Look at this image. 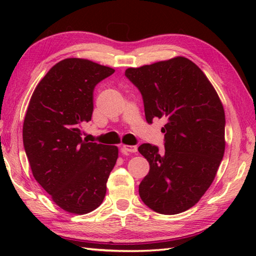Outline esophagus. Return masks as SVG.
<instances>
[{
	"label": "esophagus",
	"mask_w": 256,
	"mask_h": 256,
	"mask_svg": "<svg viewBox=\"0 0 256 256\" xmlns=\"http://www.w3.org/2000/svg\"><path fill=\"white\" fill-rule=\"evenodd\" d=\"M122 153L123 154H128V153H136L138 148L134 145H123L122 146Z\"/></svg>",
	"instance_id": "34e87169"
}]
</instances>
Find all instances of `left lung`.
Wrapping results in <instances>:
<instances>
[{"label":"left lung","mask_w":256,"mask_h":256,"mask_svg":"<svg viewBox=\"0 0 256 256\" xmlns=\"http://www.w3.org/2000/svg\"><path fill=\"white\" fill-rule=\"evenodd\" d=\"M125 76L143 96L148 123L166 121L164 152L148 143L138 148L150 162L140 197L158 214H180L204 194L224 158V106L202 70L182 56L128 68Z\"/></svg>","instance_id":"1"}]
</instances>
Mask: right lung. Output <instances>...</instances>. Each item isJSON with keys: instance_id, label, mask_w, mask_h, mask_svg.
<instances>
[{"instance_id": "1", "label": "right lung", "mask_w": 256, "mask_h": 256, "mask_svg": "<svg viewBox=\"0 0 256 256\" xmlns=\"http://www.w3.org/2000/svg\"><path fill=\"white\" fill-rule=\"evenodd\" d=\"M113 72L88 59H64L40 81L27 108L23 143L32 176L70 214H89L102 204L118 160L116 146L81 138L94 86Z\"/></svg>"}]
</instances>
